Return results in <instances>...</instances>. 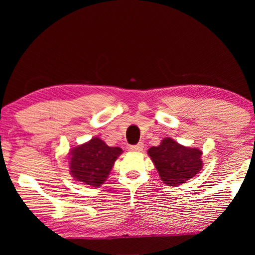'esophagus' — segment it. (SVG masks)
Here are the masks:
<instances>
[{"instance_id":"obj_1","label":"esophagus","mask_w":255,"mask_h":255,"mask_svg":"<svg viewBox=\"0 0 255 255\" xmlns=\"http://www.w3.org/2000/svg\"><path fill=\"white\" fill-rule=\"evenodd\" d=\"M143 146L144 144L142 142H139L137 144H134V145H130V150L134 151V152H140L143 150Z\"/></svg>"}]
</instances>
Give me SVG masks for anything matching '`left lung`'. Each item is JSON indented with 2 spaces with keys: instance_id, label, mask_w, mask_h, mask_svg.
Returning <instances> with one entry per match:
<instances>
[{
  "instance_id": "1",
  "label": "left lung",
  "mask_w": 255,
  "mask_h": 255,
  "mask_svg": "<svg viewBox=\"0 0 255 255\" xmlns=\"http://www.w3.org/2000/svg\"><path fill=\"white\" fill-rule=\"evenodd\" d=\"M148 154L168 186L187 182L202 169L201 150L181 145L169 137L164 138L159 145L151 146Z\"/></svg>"
}]
</instances>
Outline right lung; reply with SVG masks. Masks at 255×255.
Returning a JSON list of instances; mask_svg holds the SVG:
<instances>
[{
	"mask_svg": "<svg viewBox=\"0 0 255 255\" xmlns=\"http://www.w3.org/2000/svg\"><path fill=\"white\" fill-rule=\"evenodd\" d=\"M121 153L119 146H109L100 138L94 137L71 150L70 173L76 181L94 187L101 186Z\"/></svg>",
	"mask_w": 255,
	"mask_h": 255,
	"instance_id": "add662e5",
	"label": "right lung"
}]
</instances>
